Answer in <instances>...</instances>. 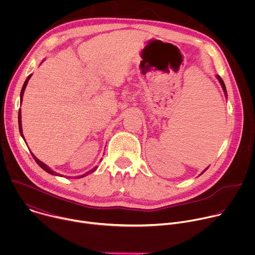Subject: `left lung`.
<instances>
[{
    "label": "left lung",
    "mask_w": 255,
    "mask_h": 255,
    "mask_svg": "<svg viewBox=\"0 0 255 255\" xmlns=\"http://www.w3.org/2000/svg\"><path fill=\"white\" fill-rule=\"evenodd\" d=\"M216 77H217V79H218V81H219V82H220V84H221V86H222V88H223V91H224V93H225V96H226V97H227V92H226V87H225V84H224V82H223V80H222V79H221V78H220V77H219V76H216ZM206 170H207V168H206V169H205V170H204V171H203V172H202V173H201V174H203V173H204V172H205V171H206Z\"/></svg>",
    "instance_id": "8db88e82"
}]
</instances>
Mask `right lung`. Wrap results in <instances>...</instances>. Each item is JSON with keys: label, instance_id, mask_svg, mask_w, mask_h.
Masks as SVG:
<instances>
[{"label": "right lung", "instance_id": "right-lung-1", "mask_svg": "<svg viewBox=\"0 0 255 255\" xmlns=\"http://www.w3.org/2000/svg\"><path fill=\"white\" fill-rule=\"evenodd\" d=\"M30 78H31V76H28V78H27V80L25 81V83H24V85H23V88H22V90H21V95H20V102L22 103V100H23V94H24V91H25V89H26V86H27V84H28V81L30 80ZM18 122H19V131H20V134H21V136L23 137V139L25 140V138H24V136H23V131H22V123H21V110H19V114H18ZM32 156H33V158L35 159V161L37 162V164L42 168V169H44L46 172H48V173H50V174H53V175H58V176H62V175H60L59 173H57V172H55V171H53L50 167H48L45 163H43L42 161H40L37 157H36L33 153H32ZM97 169V167H94L93 169H91L90 171H88V172H86L85 174H83V175H81V176H79V178L80 177H84V176H86V175H88L89 173H92V172H94L95 170Z\"/></svg>", "mask_w": 255, "mask_h": 255}]
</instances>
